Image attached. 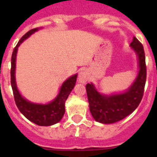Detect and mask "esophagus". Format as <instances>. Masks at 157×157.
Listing matches in <instances>:
<instances>
[{
  "mask_svg": "<svg viewBox=\"0 0 157 157\" xmlns=\"http://www.w3.org/2000/svg\"><path fill=\"white\" fill-rule=\"evenodd\" d=\"M89 75L86 71H82L78 75V81L81 83H85L88 81Z\"/></svg>",
  "mask_w": 157,
  "mask_h": 157,
  "instance_id": "obj_1",
  "label": "esophagus"
}]
</instances>
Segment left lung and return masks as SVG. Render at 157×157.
I'll return each mask as SVG.
<instances>
[{
  "label": "left lung",
  "mask_w": 157,
  "mask_h": 157,
  "mask_svg": "<svg viewBox=\"0 0 157 157\" xmlns=\"http://www.w3.org/2000/svg\"><path fill=\"white\" fill-rule=\"evenodd\" d=\"M130 45L138 56L139 71L134 82L127 90L107 95L98 92L93 83L86 85L90 111L97 122L110 124L122 120L138 108L142 99L146 81L144 48L135 37Z\"/></svg>",
  "instance_id": "1"
}]
</instances>
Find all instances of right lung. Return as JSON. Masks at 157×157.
I'll return each mask as SVG.
<instances>
[{"mask_svg": "<svg viewBox=\"0 0 157 157\" xmlns=\"http://www.w3.org/2000/svg\"><path fill=\"white\" fill-rule=\"evenodd\" d=\"M40 28H34L29 30L27 34L22 37L16 46L14 48L12 55V67H11V85L13 91L14 98L16 106L22 114L27 120L35 123L38 126H51L59 123L63 118L65 112V101L68 98L75 85L77 80V74L71 76L63 82L59 89V94L56 98L48 104L33 103L25 99L20 94L16 86V61L18 48L22 42L28 38L34 32L37 31Z\"/></svg>", "mask_w": 157, "mask_h": 157, "instance_id": "1", "label": "right lung"}]
</instances>
